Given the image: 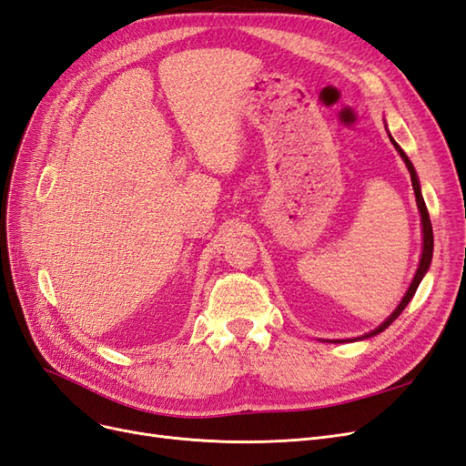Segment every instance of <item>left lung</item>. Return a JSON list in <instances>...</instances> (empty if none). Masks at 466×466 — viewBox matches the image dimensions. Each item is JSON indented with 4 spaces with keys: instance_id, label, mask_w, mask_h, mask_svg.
Returning <instances> with one entry per match:
<instances>
[{
    "instance_id": "8db88e82",
    "label": "left lung",
    "mask_w": 466,
    "mask_h": 466,
    "mask_svg": "<svg viewBox=\"0 0 466 466\" xmlns=\"http://www.w3.org/2000/svg\"><path fill=\"white\" fill-rule=\"evenodd\" d=\"M385 128H387V126H385ZM389 139H390V144L394 146V149H397L399 155L402 157V161H404V165H406V168H408V173H410L412 188H414V194H416V204H418L420 221H421V255H420V262H418V270H416V274H414V278H412V281H410V286H408V289H406V293H404V298H402L400 303L397 305V309H394V311H392L383 322H380L377 329H373L371 332H365L363 336L348 338V340H322V342H358V340H365V338H371V336H375V334H379V332H383L387 327H390V322H392L394 319H399V315L404 311L406 305L410 303V299L414 298V293H416V289H418V286H420V281L424 279L426 272L430 270L431 257H433V231H431V221H430V214H428V208H426V202H424V196H421L420 178H418V175H416V168H414L412 161L408 159V155L402 151V147H400L397 142H394V137H392L390 134H389Z\"/></svg>"
}]
</instances>
